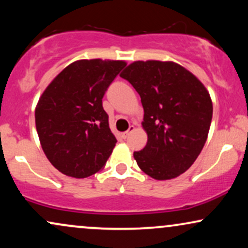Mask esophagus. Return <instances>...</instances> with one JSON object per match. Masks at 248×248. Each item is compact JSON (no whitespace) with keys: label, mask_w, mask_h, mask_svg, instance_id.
I'll use <instances>...</instances> for the list:
<instances>
[{"label":"esophagus","mask_w":248,"mask_h":248,"mask_svg":"<svg viewBox=\"0 0 248 248\" xmlns=\"http://www.w3.org/2000/svg\"><path fill=\"white\" fill-rule=\"evenodd\" d=\"M134 129H135V127H134V126H129V129H128V130H127V132L122 133V138H124V139H127V138H128V136H129V134H130V133H132Z\"/></svg>","instance_id":"obj_1"}]
</instances>
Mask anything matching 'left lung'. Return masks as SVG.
Returning a JSON list of instances; mask_svg holds the SVG:
<instances>
[{"instance_id":"1","label":"left lung","mask_w":248,"mask_h":248,"mask_svg":"<svg viewBox=\"0 0 248 248\" xmlns=\"http://www.w3.org/2000/svg\"><path fill=\"white\" fill-rule=\"evenodd\" d=\"M141 96L148 134L134 152L143 172L171 179L186 171L203 149L212 120V101L191 72L172 62H134L120 75Z\"/></svg>"}]
</instances>
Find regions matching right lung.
Instances as JSON below:
<instances>
[{"label":"right lung","mask_w":248,"mask_h":248,"mask_svg":"<svg viewBox=\"0 0 248 248\" xmlns=\"http://www.w3.org/2000/svg\"><path fill=\"white\" fill-rule=\"evenodd\" d=\"M126 66L121 61L82 59L53 79L37 104L42 148L56 169L85 178L104 168L116 143L102 98Z\"/></svg>","instance_id":"1"}]
</instances>
